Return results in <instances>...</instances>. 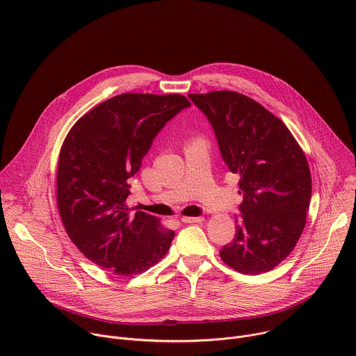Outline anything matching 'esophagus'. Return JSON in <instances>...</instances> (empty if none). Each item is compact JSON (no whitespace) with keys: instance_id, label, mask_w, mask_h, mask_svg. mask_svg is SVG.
<instances>
[{"instance_id":"esophagus-1","label":"esophagus","mask_w":356,"mask_h":356,"mask_svg":"<svg viewBox=\"0 0 356 356\" xmlns=\"http://www.w3.org/2000/svg\"><path fill=\"white\" fill-rule=\"evenodd\" d=\"M202 220H204L202 217H181L180 218V221L184 224H195V222H201Z\"/></svg>"}]
</instances>
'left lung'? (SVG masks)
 I'll return each mask as SVG.
<instances>
[{"label": "left lung", "mask_w": 356, "mask_h": 356, "mask_svg": "<svg viewBox=\"0 0 356 356\" xmlns=\"http://www.w3.org/2000/svg\"><path fill=\"white\" fill-rule=\"evenodd\" d=\"M210 121L221 158L239 175L241 216L221 259L245 275L272 270L294 249L312 200V175L287 127L235 91L188 94Z\"/></svg>", "instance_id": "left-lung-1"}]
</instances>
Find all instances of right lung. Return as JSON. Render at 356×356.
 <instances>
[{
    "instance_id": "obj_1",
    "label": "right lung",
    "mask_w": 356,
    "mask_h": 356,
    "mask_svg": "<svg viewBox=\"0 0 356 356\" xmlns=\"http://www.w3.org/2000/svg\"><path fill=\"white\" fill-rule=\"evenodd\" d=\"M188 107L180 94H120L67 134L59 155L58 207L72 242L99 268L138 275L168 253L175 231L154 216L131 213L128 179L166 122Z\"/></svg>"
}]
</instances>
